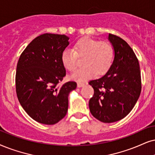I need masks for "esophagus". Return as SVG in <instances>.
<instances>
[{
    "mask_svg": "<svg viewBox=\"0 0 155 155\" xmlns=\"http://www.w3.org/2000/svg\"><path fill=\"white\" fill-rule=\"evenodd\" d=\"M84 85H85V84H84V83H82V82H78L77 83V87L79 88L83 87Z\"/></svg>",
    "mask_w": 155,
    "mask_h": 155,
    "instance_id": "esophagus-1",
    "label": "esophagus"
}]
</instances>
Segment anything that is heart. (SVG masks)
Masks as SVG:
<instances>
[{"mask_svg":"<svg viewBox=\"0 0 155 155\" xmlns=\"http://www.w3.org/2000/svg\"><path fill=\"white\" fill-rule=\"evenodd\" d=\"M79 58H83L84 66L74 72L71 78L78 81H87L96 74L100 76L108 71L113 62L114 48L109 42L84 37L74 45L73 49L62 53V64L70 72L76 69Z\"/></svg>","mask_w":155,"mask_h":155,"instance_id":"1","label":"heart"}]
</instances>
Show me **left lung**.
Returning <instances> with one entry per match:
<instances>
[{"mask_svg":"<svg viewBox=\"0 0 155 155\" xmlns=\"http://www.w3.org/2000/svg\"><path fill=\"white\" fill-rule=\"evenodd\" d=\"M114 50L110 68L100 79L91 80L93 97L89 106L98 120L111 123L121 120L134 108L142 89L140 64L134 51L120 37L109 34Z\"/></svg>","mask_w":155,"mask_h":155,"instance_id":"1","label":"left lung"}]
</instances>
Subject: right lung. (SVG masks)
Masks as SVG:
<instances>
[{
  "label": "right lung",
  "mask_w": 155,
  "mask_h": 155,
  "mask_svg": "<svg viewBox=\"0 0 155 155\" xmlns=\"http://www.w3.org/2000/svg\"><path fill=\"white\" fill-rule=\"evenodd\" d=\"M68 39L65 35H41L27 46L18 61V99L25 112L41 124H55L66 116L68 94L77 86L73 81L60 84L66 76L61 56Z\"/></svg>",
  "instance_id": "obj_1"
}]
</instances>
